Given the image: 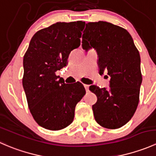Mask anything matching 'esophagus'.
<instances>
[{
	"label": "esophagus",
	"mask_w": 156,
	"mask_h": 156,
	"mask_svg": "<svg viewBox=\"0 0 156 156\" xmlns=\"http://www.w3.org/2000/svg\"><path fill=\"white\" fill-rule=\"evenodd\" d=\"M84 88H85V90H86V91H87L89 90V85H87V84H84Z\"/></svg>",
	"instance_id": "obj_1"
}]
</instances>
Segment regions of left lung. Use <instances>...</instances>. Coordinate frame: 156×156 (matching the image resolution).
<instances>
[{
    "label": "left lung",
    "mask_w": 156,
    "mask_h": 156,
    "mask_svg": "<svg viewBox=\"0 0 156 156\" xmlns=\"http://www.w3.org/2000/svg\"><path fill=\"white\" fill-rule=\"evenodd\" d=\"M82 48L98 53L100 75L111 77L109 89L91 85L97 101L93 105L94 119L100 126L117 129L133 117L139 103L142 83L140 56L126 29L107 22L88 23L82 36Z\"/></svg>",
    "instance_id": "left-lung-1"
}]
</instances>
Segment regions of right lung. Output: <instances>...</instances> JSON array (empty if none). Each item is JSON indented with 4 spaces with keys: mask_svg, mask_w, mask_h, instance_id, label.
<instances>
[{
    "mask_svg": "<svg viewBox=\"0 0 156 156\" xmlns=\"http://www.w3.org/2000/svg\"><path fill=\"white\" fill-rule=\"evenodd\" d=\"M85 23H56L34 34L23 57V86L28 106L41 127L59 130L73 122L76 104L86 94L81 83L67 84L56 72L81 44Z\"/></svg>",
    "mask_w": 156,
    "mask_h": 156,
    "instance_id": "obj_1",
    "label": "right lung"
}]
</instances>
